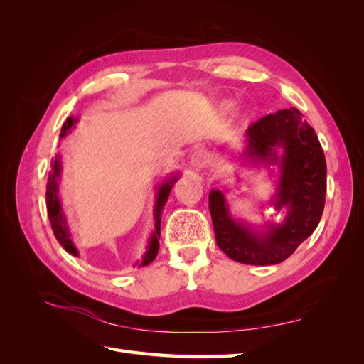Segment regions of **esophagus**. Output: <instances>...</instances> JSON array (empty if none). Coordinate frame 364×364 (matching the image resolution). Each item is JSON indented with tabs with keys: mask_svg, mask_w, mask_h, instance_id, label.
Listing matches in <instances>:
<instances>
[{
	"mask_svg": "<svg viewBox=\"0 0 364 364\" xmlns=\"http://www.w3.org/2000/svg\"><path fill=\"white\" fill-rule=\"evenodd\" d=\"M208 162L206 158V151L203 149H197L191 153V158H190V164L194 170H202Z\"/></svg>",
	"mask_w": 364,
	"mask_h": 364,
	"instance_id": "34e87169",
	"label": "esophagus"
}]
</instances>
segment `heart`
<instances>
[{"mask_svg":"<svg viewBox=\"0 0 364 364\" xmlns=\"http://www.w3.org/2000/svg\"><path fill=\"white\" fill-rule=\"evenodd\" d=\"M234 107H235V105H234L232 102H225V103H223V109H225L226 112L234 111Z\"/></svg>","mask_w":364,"mask_h":364,"instance_id":"1","label":"heart"}]
</instances>
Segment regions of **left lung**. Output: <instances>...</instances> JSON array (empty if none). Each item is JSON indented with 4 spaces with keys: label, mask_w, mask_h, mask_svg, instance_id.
Here are the masks:
<instances>
[{
    "label": "left lung",
    "mask_w": 364,
    "mask_h": 364,
    "mask_svg": "<svg viewBox=\"0 0 364 364\" xmlns=\"http://www.w3.org/2000/svg\"><path fill=\"white\" fill-rule=\"evenodd\" d=\"M245 158L277 165L279 181L272 205L287 215L279 225L255 230L229 213L225 194L209 193V213L218 247L238 262L273 266L287 259L317 228L325 206L326 162L314 129L296 107L266 115L246 130Z\"/></svg>",
    "instance_id": "obj_1"
}]
</instances>
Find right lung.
<instances>
[{"mask_svg": "<svg viewBox=\"0 0 364 364\" xmlns=\"http://www.w3.org/2000/svg\"><path fill=\"white\" fill-rule=\"evenodd\" d=\"M75 123H77V118L68 117L67 121H65L63 126H62L60 138L67 136V134L74 127ZM60 173H62V162H60V156L56 155V158L51 159V170L48 173V182H47L46 197H47L48 218H50V223H51L53 234L60 243V246L68 253H71L73 257H79V250H77V247L74 246L73 240H71L67 215H65L63 209H62V203H60V196H59ZM178 178H179V176H171V178H168L167 181L159 185L158 194H156L155 211H153V214H155V230H153V234L150 237V241H149V246H147L144 257H142L141 261H136L135 266H147V264H150L158 255L159 235H161V218H162L164 205L167 203L173 185H174L176 181H178Z\"/></svg>", "mask_w": 364, "mask_h": 364, "instance_id": "obj_1", "label": "right lung"}]
</instances>
